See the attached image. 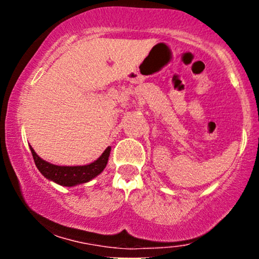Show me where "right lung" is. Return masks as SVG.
Listing matches in <instances>:
<instances>
[{
    "mask_svg": "<svg viewBox=\"0 0 259 259\" xmlns=\"http://www.w3.org/2000/svg\"><path fill=\"white\" fill-rule=\"evenodd\" d=\"M29 147H30L31 154L34 157V162L36 164L38 171L46 179L51 180L61 186L67 187L89 183L94 178H96L97 175H100L103 171V169L106 168L109 153H111V147L108 146L105 150V152L101 154L95 162L85 165H70L69 167V165H56L46 162V160L37 156L34 148L31 146Z\"/></svg>",
    "mask_w": 259,
    "mask_h": 259,
    "instance_id": "1",
    "label": "right lung"
}]
</instances>
